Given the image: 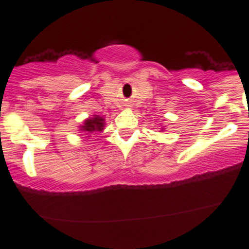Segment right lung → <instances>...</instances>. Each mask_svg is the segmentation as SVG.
Wrapping results in <instances>:
<instances>
[{
  "instance_id": "obj_1",
  "label": "right lung",
  "mask_w": 249,
  "mask_h": 249,
  "mask_svg": "<svg viewBox=\"0 0 249 249\" xmlns=\"http://www.w3.org/2000/svg\"><path fill=\"white\" fill-rule=\"evenodd\" d=\"M105 128V120L101 116L93 114V117H89L80 126V131L86 133H93V132H102Z\"/></svg>"
}]
</instances>
